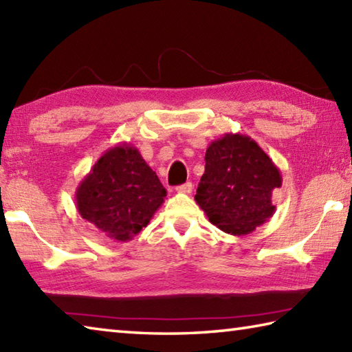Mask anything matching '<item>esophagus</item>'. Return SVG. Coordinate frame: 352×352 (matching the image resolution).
<instances>
[{
  "instance_id": "1",
  "label": "esophagus",
  "mask_w": 352,
  "mask_h": 352,
  "mask_svg": "<svg viewBox=\"0 0 352 352\" xmlns=\"http://www.w3.org/2000/svg\"><path fill=\"white\" fill-rule=\"evenodd\" d=\"M177 192H182V194H190V192H192V183L188 182V183L182 184V186H178V188H177Z\"/></svg>"
}]
</instances>
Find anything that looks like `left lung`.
<instances>
[{
    "instance_id": "left-lung-1",
    "label": "left lung",
    "mask_w": 352,
    "mask_h": 352,
    "mask_svg": "<svg viewBox=\"0 0 352 352\" xmlns=\"http://www.w3.org/2000/svg\"><path fill=\"white\" fill-rule=\"evenodd\" d=\"M204 174L195 201L223 232L246 235L276 212L272 192L282 174L257 142L243 133H225L208 146Z\"/></svg>"
}]
</instances>
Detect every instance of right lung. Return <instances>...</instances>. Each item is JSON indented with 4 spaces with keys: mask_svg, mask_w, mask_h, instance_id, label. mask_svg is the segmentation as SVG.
<instances>
[{
    "mask_svg": "<svg viewBox=\"0 0 352 352\" xmlns=\"http://www.w3.org/2000/svg\"><path fill=\"white\" fill-rule=\"evenodd\" d=\"M166 189L133 146L107 149L75 190L82 219L106 237L129 241L164 203Z\"/></svg>",
    "mask_w": 352,
    "mask_h": 352,
    "instance_id": "obj_1",
    "label": "right lung"
}]
</instances>
